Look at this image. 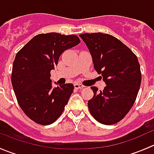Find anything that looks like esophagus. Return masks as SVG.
<instances>
[{
  "instance_id": "1",
  "label": "esophagus",
  "mask_w": 154,
  "mask_h": 154,
  "mask_svg": "<svg viewBox=\"0 0 154 154\" xmlns=\"http://www.w3.org/2000/svg\"><path fill=\"white\" fill-rule=\"evenodd\" d=\"M74 88H76V89H81V88H83V87H84V86L82 84H80V83H74Z\"/></svg>"
}]
</instances>
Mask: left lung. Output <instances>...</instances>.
<instances>
[{
	"label": "left lung",
	"instance_id": "left-lung-1",
	"mask_svg": "<svg viewBox=\"0 0 154 154\" xmlns=\"http://www.w3.org/2000/svg\"><path fill=\"white\" fill-rule=\"evenodd\" d=\"M80 37L91 54L94 69L101 74L106 85L100 91L97 87H91L94 96L88 101V109L100 123L114 125L124 119L137 97L142 81L138 58L109 34L83 33Z\"/></svg>",
	"mask_w": 154,
	"mask_h": 154
}]
</instances>
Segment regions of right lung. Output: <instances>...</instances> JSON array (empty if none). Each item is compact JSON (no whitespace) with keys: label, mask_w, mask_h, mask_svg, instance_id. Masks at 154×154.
I'll return each instance as SVG.
<instances>
[{"label":"right lung","mask_w":154,"mask_h":154,"mask_svg":"<svg viewBox=\"0 0 154 154\" xmlns=\"http://www.w3.org/2000/svg\"><path fill=\"white\" fill-rule=\"evenodd\" d=\"M80 42L76 35L38 34L17 53L11 77L12 87L21 109L35 123L51 125L63 113L74 85L53 88L51 71L64 51Z\"/></svg>","instance_id":"obj_1"}]
</instances>
